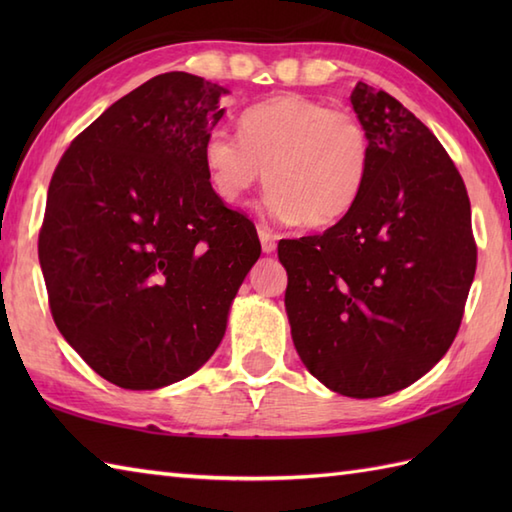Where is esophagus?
I'll use <instances>...</instances> for the list:
<instances>
[{
  "label": "esophagus",
  "mask_w": 512,
  "mask_h": 512,
  "mask_svg": "<svg viewBox=\"0 0 512 512\" xmlns=\"http://www.w3.org/2000/svg\"><path fill=\"white\" fill-rule=\"evenodd\" d=\"M257 235H259V242H262V250H264V253H266V255L275 253L277 242H275L273 233H270V228H268V226H257Z\"/></svg>",
  "instance_id": "obj_1"
}]
</instances>
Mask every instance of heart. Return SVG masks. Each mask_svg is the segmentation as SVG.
Listing matches in <instances>:
<instances>
[{"instance_id":"obj_1","label":"heart","mask_w":512,"mask_h":512,"mask_svg":"<svg viewBox=\"0 0 512 512\" xmlns=\"http://www.w3.org/2000/svg\"><path fill=\"white\" fill-rule=\"evenodd\" d=\"M209 182L228 206L262 180L268 211L281 222L328 228L361 200L372 162L365 125L317 99L279 94L248 107L239 138L215 127L204 140Z\"/></svg>"}]
</instances>
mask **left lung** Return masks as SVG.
Returning a JSON list of instances; mask_svg holds the SVG:
<instances>
[{
	"label": "left lung",
	"mask_w": 512,
	"mask_h": 512,
	"mask_svg": "<svg viewBox=\"0 0 512 512\" xmlns=\"http://www.w3.org/2000/svg\"><path fill=\"white\" fill-rule=\"evenodd\" d=\"M372 162L361 200L321 235L281 239L301 363L341 396L416 383L447 354L475 277L471 202L427 125L383 90L350 96Z\"/></svg>",
	"instance_id": "8db88e82"
}]
</instances>
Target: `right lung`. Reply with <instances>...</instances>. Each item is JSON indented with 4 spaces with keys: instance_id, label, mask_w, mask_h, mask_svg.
Returning <instances> with one entry per match:
<instances>
[{
    "instance_id": "right-lung-1",
    "label": "right lung",
    "mask_w": 512,
    "mask_h": 512,
    "mask_svg": "<svg viewBox=\"0 0 512 512\" xmlns=\"http://www.w3.org/2000/svg\"><path fill=\"white\" fill-rule=\"evenodd\" d=\"M224 94L202 76L158 74L76 136L50 180L39 264L52 319L123 389L198 372L262 253L204 167Z\"/></svg>"
}]
</instances>
